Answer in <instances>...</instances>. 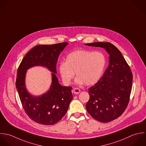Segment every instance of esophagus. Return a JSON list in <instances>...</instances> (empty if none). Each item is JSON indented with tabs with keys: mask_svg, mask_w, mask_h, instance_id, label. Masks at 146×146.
I'll return each instance as SVG.
<instances>
[{
	"mask_svg": "<svg viewBox=\"0 0 146 146\" xmlns=\"http://www.w3.org/2000/svg\"><path fill=\"white\" fill-rule=\"evenodd\" d=\"M80 92H81V90H80V89H78V88H74V89H73V92L74 94H77L80 93Z\"/></svg>",
	"mask_w": 146,
	"mask_h": 146,
	"instance_id": "obj_1",
	"label": "esophagus"
}]
</instances>
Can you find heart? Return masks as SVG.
<instances>
[{
	"label": "heart",
	"instance_id": "heart-1",
	"mask_svg": "<svg viewBox=\"0 0 146 146\" xmlns=\"http://www.w3.org/2000/svg\"><path fill=\"white\" fill-rule=\"evenodd\" d=\"M106 64V58L102 52L77 50L66 56L65 61L60 64L58 69L66 85L71 84L76 73L77 84L92 85L101 77Z\"/></svg>",
	"mask_w": 146,
	"mask_h": 146
}]
</instances>
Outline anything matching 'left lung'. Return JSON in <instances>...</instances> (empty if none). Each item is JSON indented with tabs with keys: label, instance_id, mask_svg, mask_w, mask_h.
Listing matches in <instances>:
<instances>
[{
	"label": "left lung",
	"instance_id": "8db88e82",
	"mask_svg": "<svg viewBox=\"0 0 146 146\" xmlns=\"http://www.w3.org/2000/svg\"><path fill=\"white\" fill-rule=\"evenodd\" d=\"M102 47L109 54V64L103 76L89 89L88 113L96 120L107 123L120 117L130 101L133 73L121 52L110 42L85 44Z\"/></svg>",
	"mask_w": 146,
	"mask_h": 146
}]
</instances>
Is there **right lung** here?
<instances>
[{
	"label": "right lung",
	"instance_id": "right-lung-1",
	"mask_svg": "<svg viewBox=\"0 0 146 146\" xmlns=\"http://www.w3.org/2000/svg\"><path fill=\"white\" fill-rule=\"evenodd\" d=\"M68 44L64 42L52 45H37L24 57L17 69L16 87L22 106L34 122L44 125H52L65 115L73 99L70 86H62L52 74L50 90L40 97L30 95L25 87L26 70L37 65L44 66L56 73V64L60 53Z\"/></svg>",
	"mask_w": 146,
	"mask_h": 146
}]
</instances>
